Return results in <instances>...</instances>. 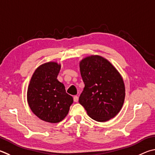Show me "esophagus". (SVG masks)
<instances>
[{"label":"esophagus","instance_id":"34e87169","mask_svg":"<svg viewBox=\"0 0 155 155\" xmlns=\"http://www.w3.org/2000/svg\"><path fill=\"white\" fill-rule=\"evenodd\" d=\"M73 100H74V102H77L78 101V97L77 96V95H75V96H74V97H73Z\"/></svg>","mask_w":155,"mask_h":155}]
</instances>
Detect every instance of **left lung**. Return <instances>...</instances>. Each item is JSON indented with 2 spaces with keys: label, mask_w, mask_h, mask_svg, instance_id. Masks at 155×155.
Returning <instances> with one entry per match:
<instances>
[{
  "label": "left lung",
  "mask_w": 155,
  "mask_h": 155,
  "mask_svg": "<svg viewBox=\"0 0 155 155\" xmlns=\"http://www.w3.org/2000/svg\"><path fill=\"white\" fill-rule=\"evenodd\" d=\"M85 87L78 102L89 116L98 122L114 118L125 101L124 81L115 67L104 58L92 55L79 63Z\"/></svg>",
  "instance_id": "left-lung-1"
}]
</instances>
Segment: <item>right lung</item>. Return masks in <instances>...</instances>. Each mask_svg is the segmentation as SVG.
<instances>
[{
    "mask_svg": "<svg viewBox=\"0 0 155 155\" xmlns=\"http://www.w3.org/2000/svg\"><path fill=\"white\" fill-rule=\"evenodd\" d=\"M61 64L49 61L35 70L27 91V101L31 110L44 121L57 123L68 114L73 103L64 84L57 79Z\"/></svg>",
    "mask_w": 155,
    "mask_h": 155,
    "instance_id": "obj_1",
    "label": "right lung"
}]
</instances>
